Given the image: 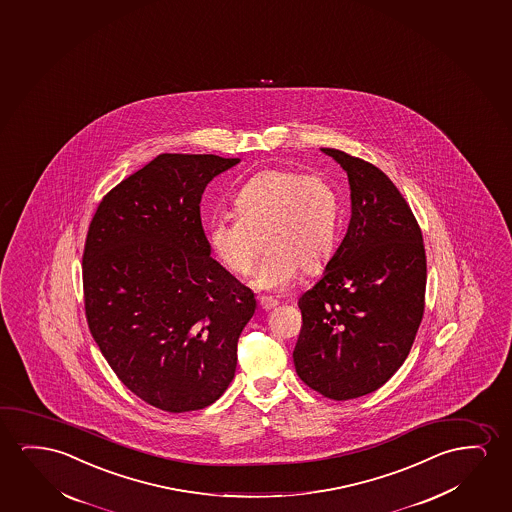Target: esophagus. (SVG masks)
Here are the masks:
<instances>
[{"label": "esophagus", "instance_id": "obj_1", "mask_svg": "<svg viewBox=\"0 0 512 512\" xmlns=\"http://www.w3.org/2000/svg\"><path fill=\"white\" fill-rule=\"evenodd\" d=\"M258 302H260L261 309L270 310L277 307V300L270 298V296H260V298H258Z\"/></svg>", "mask_w": 512, "mask_h": 512}]
</instances>
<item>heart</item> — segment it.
I'll return each mask as SVG.
<instances>
[{"instance_id": "1", "label": "heart", "mask_w": 512, "mask_h": 512, "mask_svg": "<svg viewBox=\"0 0 512 512\" xmlns=\"http://www.w3.org/2000/svg\"><path fill=\"white\" fill-rule=\"evenodd\" d=\"M235 219L217 217L207 244L230 274L245 275L268 252L251 284L263 291L289 288L300 270L321 272L332 260L340 226L337 189L323 175L270 168L256 173L233 198Z\"/></svg>"}]
</instances>
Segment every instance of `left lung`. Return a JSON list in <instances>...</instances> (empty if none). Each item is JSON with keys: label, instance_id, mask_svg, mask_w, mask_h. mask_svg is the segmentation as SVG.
Instances as JSON below:
<instances>
[{"label": "left lung", "instance_id": "8db88e82", "mask_svg": "<svg viewBox=\"0 0 512 512\" xmlns=\"http://www.w3.org/2000/svg\"><path fill=\"white\" fill-rule=\"evenodd\" d=\"M321 151L347 173L351 221L321 279L298 300L293 361L309 388L349 400L381 388L411 351L425 310V245L388 175L346 152Z\"/></svg>", "mask_w": 512, "mask_h": 512}]
</instances>
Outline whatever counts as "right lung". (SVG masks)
<instances>
[{"label": "right lung", "instance_id": "obj_1", "mask_svg": "<svg viewBox=\"0 0 512 512\" xmlns=\"http://www.w3.org/2000/svg\"><path fill=\"white\" fill-rule=\"evenodd\" d=\"M238 163L159 154L117 184L89 224V330L124 386L161 411L214 404L235 377L256 300L210 258L200 202L210 180Z\"/></svg>", "mask_w": 512, "mask_h": 512}]
</instances>
